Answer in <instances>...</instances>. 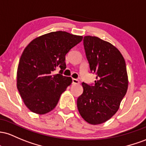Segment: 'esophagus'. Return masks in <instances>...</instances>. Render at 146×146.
Wrapping results in <instances>:
<instances>
[{"label":"esophagus","instance_id":"34e87169","mask_svg":"<svg viewBox=\"0 0 146 146\" xmlns=\"http://www.w3.org/2000/svg\"><path fill=\"white\" fill-rule=\"evenodd\" d=\"M79 81L76 78H72V84H79Z\"/></svg>","mask_w":146,"mask_h":146}]
</instances>
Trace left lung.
<instances>
[{"instance_id":"left-lung-1","label":"left lung","mask_w":146,"mask_h":146,"mask_svg":"<svg viewBox=\"0 0 146 146\" xmlns=\"http://www.w3.org/2000/svg\"><path fill=\"white\" fill-rule=\"evenodd\" d=\"M83 45L90 68L96 78L93 86L82 83L83 92L77 99V108L86 121L99 125L116 114L127 92L125 61L117 47L99 37L86 36Z\"/></svg>"}]
</instances>
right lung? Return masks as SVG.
Returning <instances> with one entry per match:
<instances>
[{
  "mask_svg": "<svg viewBox=\"0 0 146 146\" xmlns=\"http://www.w3.org/2000/svg\"><path fill=\"white\" fill-rule=\"evenodd\" d=\"M82 36L53 32L36 38L25 48L19 60L16 86L25 105L32 112L45 114L54 109L60 95L72 83L63 76L65 55L79 43ZM58 66L60 74L51 72Z\"/></svg>",
  "mask_w": 146,
  "mask_h": 146,
  "instance_id": "obj_1",
  "label": "right lung"
}]
</instances>
